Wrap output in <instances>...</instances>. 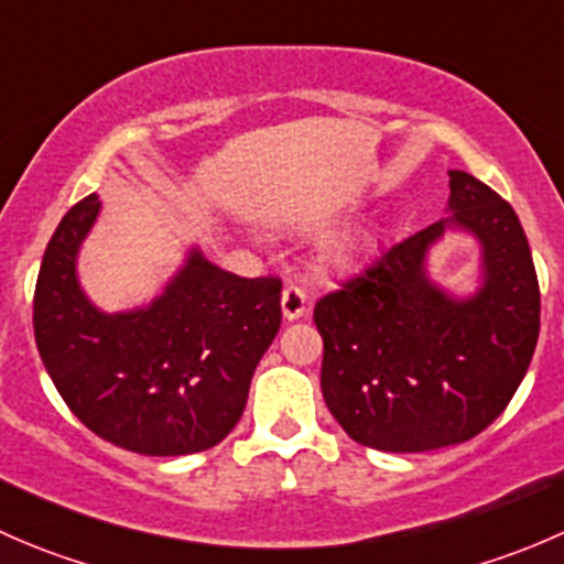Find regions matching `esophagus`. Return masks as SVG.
Listing matches in <instances>:
<instances>
[{"instance_id": "34e87169", "label": "esophagus", "mask_w": 564, "mask_h": 564, "mask_svg": "<svg viewBox=\"0 0 564 564\" xmlns=\"http://www.w3.org/2000/svg\"><path fill=\"white\" fill-rule=\"evenodd\" d=\"M305 292L300 286H294V283H286L283 286V294H281V311H283V318H289V322H294V318L305 316Z\"/></svg>"}]
</instances>
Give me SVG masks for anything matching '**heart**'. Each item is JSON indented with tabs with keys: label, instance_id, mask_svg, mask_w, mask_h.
I'll return each instance as SVG.
<instances>
[{
	"label": "heart",
	"instance_id": "heart-1",
	"mask_svg": "<svg viewBox=\"0 0 564 564\" xmlns=\"http://www.w3.org/2000/svg\"><path fill=\"white\" fill-rule=\"evenodd\" d=\"M368 250H371V240H368L366 235L346 237V240H340L338 246L333 248V261L338 267H349L355 264V261H360Z\"/></svg>",
	"mask_w": 564,
	"mask_h": 564
}]
</instances>
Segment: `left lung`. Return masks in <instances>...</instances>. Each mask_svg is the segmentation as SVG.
<instances>
[{
	"label": "left lung",
	"mask_w": 564,
	"mask_h": 564,
	"mask_svg": "<svg viewBox=\"0 0 564 564\" xmlns=\"http://www.w3.org/2000/svg\"><path fill=\"white\" fill-rule=\"evenodd\" d=\"M447 174V218L390 246L314 311L324 403L373 451L425 453L477 436L505 412L538 344L540 289L519 215L471 174ZM447 234L481 248L475 293L430 278V250Z\"/></svg>",
	"instance_id": "1"
}]
</instances>
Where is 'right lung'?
<instances>
[{"instance_id":"obj_1","label":"right lung","mask_w":564,"mask_h":564,"mask_svg":"<svg viewBox=\"0 0 564 564\" xmlns=\"http://www.w3.org/2000/svg\"><path fill=\"white\" fill-rule=\"evenodd\" d=\"M100 198L56 226L35 286V340L51 382L89 431L141 456H187L226 440L281 327V281L240 278L193 246L147 305L98 308L78 256Z\"/></svg>"}]
</instances>
